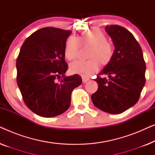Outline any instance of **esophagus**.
I'll use <instances>...</instances> for the list:
<instances>
[{
    "instance_id": "34e87169",
    "label": "esophagus",
    "mask_w": 155,
    "mask_h": 155,
    "mask_svg": "<svg viewBox=\"0 0 155 155\" xmlns=\"http://www.w3.org/2000/svg\"><path fill=\"white\" fill-rule=\"evenodd\" d=\"M82 82H83V83H85V82H87V81H89V80H90V78H87L82 77Z\"/></svg>"
}]
</instances>
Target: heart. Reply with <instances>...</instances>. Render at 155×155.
<instances>
[{
    "instance_id": "heart-1",
    "label": "heart",
    "mask_w": 155,
    "mask_h": 155,
    "mask_svg": "<svg viewBox=\"0 0 155 155\" xmlns=\"http://www.w3.org/2000/svg\"><path fill=\"white\" fill-rule=\"evenodd\" d=\"M80 45L90 47L87 61H75L70 65V71L83 77H90L98 71L99 63L107 66L111 62L114 56V46L107 41V37L99 29L87 31L78 38L70 37L66 40L64 56L68 61L77 58Z\"/></svg>"
}]
</instances>
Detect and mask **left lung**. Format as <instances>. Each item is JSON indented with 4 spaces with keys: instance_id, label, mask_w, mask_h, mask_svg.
<instances>
[{
    "instance_id": "obj_1",
    "label": "left lung",
    "mask_w": 155,
    "mask_h": 155,
    "mask_svg": "<svg viewBox=\"0 0 155 155\" xmlns=\"http://www.w3.org/2000/svg\"><path fill=\"white\" fill-rule=\"evenodd\" d=\"M115 50L111 62L94 80L98 89L91 97L97 108L109 114L126 111L137 102L145 83L146 65L143 51L132 33L119 25H107ZM107 74L109 78H102Z\"/></svg>"
}]
</instances>
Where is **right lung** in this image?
<instances>
[{
	"instance_id": "obj_1",
	"label": "right lung",
	"mask_w": 155,
	"mask_h": 155,
	"mask_svg": "<svg viewBox=\"0 0 155 155\" xmlns=\"http://www.w3.org/2000/svg\"><path fill=\"white\" fill-rule=\"evenodd\" d=\"M71 31L44 27L27 38L17 58V83L23 101L42 117L67 111L72 91L82 84L79 75L65 77L64 48Z\"/></svg>"
}]
</instances>
